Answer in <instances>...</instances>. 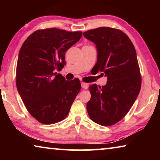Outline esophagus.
I'll list each match as a JSON object with an SVG mask.
<instances>
[{"label":"esophagus","mask_w":160,"mask_h":160,"mask_svg":"<svg viewBox=\"0 0 160 160\" xmlns=\"http://www.w3.org/2000/svg\"><path fill=\"white\" fill-rule=\"evenodd\" d=\"M81 85H82V88H83V89H88V83H85V82H81Z\"/></svg>","instance_id":"34e87169"}]
</instances>
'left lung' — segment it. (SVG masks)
<instances>
[{
    "mask_svg": "<svg viewBox=\"0 0 160 160\" xmlns=\"http://www.w3.org/2000/svg\"><path fill=\"white\" fill-rule=\"evenodd\" d=\"M83 35L96 45L97 61L93 68L107 77L104 86L89 87L91 99L87 110L94 122L112 126L129 112L141 88L135 47L129 37L117 29L99 28Z\"/></svg>",
    "mask_w": 160,
    "mask_h": 160,
    "instance_id": "left-lung-1",
    "label": "left lung"
}]
</instances>
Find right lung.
<instances>
[{"mask_svg": "<svg viewBox=\"0 0 160 160\" xmlns=\"http://www.w3.org/2000/svg\"><path fill=\"white\" fill-rule=\"evenodd\" d=\"M82 34L57 28L39 29L22 45L16 85L26 109L40 123L48 125L63 120L79 93L80 80H66L56 70L66 65V51Z\"/></svg>", "mask_w": 160, "mask_h": 160, "instance_id": "1", "label": "right lung"}]
</instances>
